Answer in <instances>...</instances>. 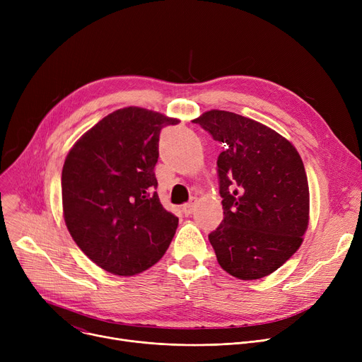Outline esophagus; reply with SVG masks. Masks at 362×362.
<instances>
[{
	"label": "esophagus",
	"mask_w": 362,
	"mask_h": 362,
	"mask_svg": "<svg viewBox=\"0 0 362 362\" xmlns=\"http://www.w3.org/2000/svg\"><path fill=\"white\" fill-rule=\"evenodd\" d=\"M194 210H195V199L186 202V204L182 206V211H183L185 216H191V214L194 213Z\"/></svg>",
	"instance_id": "34e87169"
}]
</instances>
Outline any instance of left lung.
<instances>
[{"label": "left lung", "instance_id": "8db88e82", "mask_svg": "<svg viewBox=\"0 0 362 362\" xmlns=\"http://www.w3.org/2000/svg\"><path fill=\"white\" fill-rule=\"evenodd\" d=\"M194 122L224 144L217 160L224 218L208 235L217 261L242 280L269 276L298 251L308 227V180L298 151L230 111H206Z\"/></svg>", "mask_w": 362, "mask_h": 362}]
</instances>
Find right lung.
<instances>
[{"mask_svg":"<svg viewBox=\"0 0 362 362\" xmlns=\"http://www.w3.org/2000/svg\"><path fill=\"white\" fill-rule=\"evenodd\" d=\"M177 119L138 107L114 111L74 144L63 165L67 229L108 273L138 274L160 261L179 218L161 205L154 167L160 132Z\"/></svg>","mask_w":362,"mask_h":362,"instance_id":"1","label":"right lung"}]
</instances>
